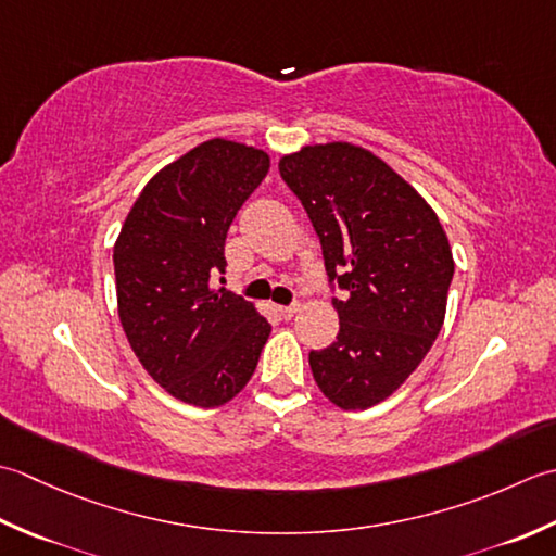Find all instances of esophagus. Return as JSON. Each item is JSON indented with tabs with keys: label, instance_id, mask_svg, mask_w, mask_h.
<instances>
[{
	"label": "esophagus",
	"instance_id": "34e87169",
	"mask_svg": "<svg viewBox=\"0 0 556 556\" xmlns=\"http://www.w3.org/2000/svg\"><path fill=\"white\" fill-rule=\"evenodd\" d=\"M298 312H300V304H290V307H278V314L282 316V319H292V316Z\"/></svg>",
	"mask_w": 556,
	"mask_h": 556
}]
</instances>
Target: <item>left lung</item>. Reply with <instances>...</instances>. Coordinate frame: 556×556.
Here are the masks:
<instances>
[{
  "instance_id": "left-lung-1",
  "label": "left lung",
  "mask_w": 556,
  "mask_h": 556,
  "mask_svg": "<svg viewBox=\"0 0 556 556\" xmlns=\"http://www.w3.org/2000/svg\"><path fill=\"white\" fill-rule=\"evenodd\" d=\"M280 177L319 235L341 319L312 350L314 381L343 410H367L401 387L434 345L453 256L432 206L374 153L333 141L282 155Z\"/></svg>"
}]
</instances>
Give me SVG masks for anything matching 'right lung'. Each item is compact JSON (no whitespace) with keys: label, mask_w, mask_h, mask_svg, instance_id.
<instances>
[{"label":"right lung","mask_w":556,"mask_h":556,"mask_svg":"<svg viewBox=\"0 0 556 556\" xmlns=\"http://www.w3.org/2000/svg\"><path fill=\"white\" fill-rule=\"evenodd\" d=\"M268 155L228 139L203 141L163 167L115 242L119 321L143 369L199 407L228 403L252 379L270 324L240 294L213 290L225 237L268 173Z\"/></svg>","instance_id":"obj_1"}]
</instances>
